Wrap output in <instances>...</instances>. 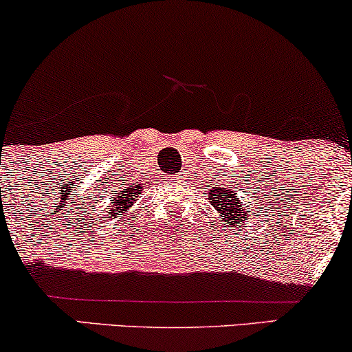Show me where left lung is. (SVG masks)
Here are the masks:
<instances>
[{
  "mask_svg": "<svg viewBox=\"0 0 352 352\" xmlns=\"http://www.w3.org/2000/svg\"><path fill=\"white\" fill-rule=\"evenodd\" d=\"M210 199H212V205L215 207L218 212L221 213V215H225V218L228 220H234V223L239 220H244L245 217H241L244 215V212L237 207V200H236V195L232 190H226V189H221V190H215L212 194H210Z\"/></svg>",
  "mask_w": 352,
  "mask_h": 352,
  "instance_id": "8db88e82",
  "label": "left lung"
}]
</instances>
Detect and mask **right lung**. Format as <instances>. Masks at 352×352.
Listing matches in <instances>:
<instances>
[{
  "mask_svg": "<svg viewBox=\"0 0 352 352\" xmlns=\"http://www.w3.org/2000/svg\"><path fill=\"white\" fill-rule=\"evenodd\" d=\"M134 192H135V195H139V190H137V189L126 190V195H127V197H124V200L127 199V200H131V202H132V194H134ZM124 200H122V202H124Z\"/></svg>",
  "mask_w": 352,
  "mask_h": 352,
  "instance_id": "1",
  "label": "right lung"
}]
</instances>
